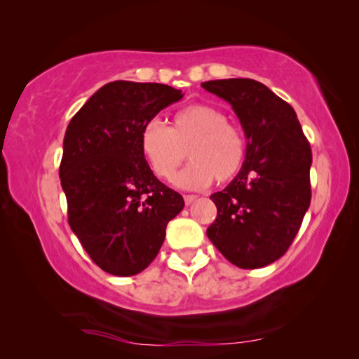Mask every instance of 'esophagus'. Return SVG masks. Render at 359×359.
Segmentation results:
<instances>
[{"instance_id":"34e87169","label":"esophagus","mask_w":359,"mask_h":359,"mask_svg":"<svg viewBox=\"0 0 359 359\" xmlns=\"http://www.w3.org/2000/svg\"><path fill=\"white\" fill-rule=\"evenodd\" d=\"M184 199H185V204L190 205V204H193L194 201H196L198 196H194V194H185Z\"/></svg>"}]
</instances>
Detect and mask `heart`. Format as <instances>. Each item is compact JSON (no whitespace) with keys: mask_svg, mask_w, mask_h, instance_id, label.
<instances>
[{"mask_svg":"<svg viewBox=\"0 0 359 359\" xmlns=\"http://www.w3.org/2000/svg\"><path fill=\"white\" fill-rule=\"evenodd\" d=\"M139 149L158 179L171 180L187 156L191 163L175 185L204 190L214 179L218 184L236 177L245 158V141L226 114L208 104H191L175 112L169 126L149 121L141 130Z\"/></svg>","mask_w":359,"mask_h":359,"instance_id":"1","label":"heart"}]
</instances>
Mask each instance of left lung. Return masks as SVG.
Wrapping results in <instances>:
<instances>
[{"label": "left lung", "mask_w": 359, "mask_h": 359, "mask_svg": "<svg viewBox=\"0 0 359 359\" xmlns=\"http://www.w3.org/2000/svg\"><path fill=\"white\" fill-rule=\"evenodd\" d=\"M203 88L228 101L245 133V160L222 191L208 238L229 263L257 269L285 255L311 205L312 150L294 109L253 79H220Z\"/></svg>", "instance_id": "left-lung-1"}]
</instances>
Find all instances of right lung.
I'll list each match as a JSON object with an SVG mask.
<instances>
[{
	"label": "right lung",
	"mask_w": 359,
	"mask_h": 359,
	"mask_svg": "<svg viewBox=\"0 0 359 359\" xmlns=\"http://www.w3.org/2000/svg\"><path fill=\"white\" fill-rule=\"evenodd\" d=\"M182 96L163 83L109 82L66 128L60 180L69 226L93 263L112 276L144 271L185 205L139 149L144 126Z\"/></svg>",
	"instance_id": "1"
}]
</instances>
